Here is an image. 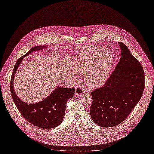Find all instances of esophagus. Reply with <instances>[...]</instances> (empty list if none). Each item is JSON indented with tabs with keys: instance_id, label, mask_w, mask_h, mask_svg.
I'll return each instance as SVG.
<instances>
[{
	"instance_id": "34e87169",
	"label": "esophagus",
	"mask_w": 154,
	"mask_h": 154,
	"mask_svg": "<svg viewBox=\"0 0 154 154\" xmlns=\"http://www.w3.org/2000/svg\"><path fill=\"white\" fill-rule=\"evenodd\" d=\"M85 91V88L84 87H83L81 85H77L75 88V93L77 95H79V96H81L82 94H84Z\"/></svg>"
}]
</instances>
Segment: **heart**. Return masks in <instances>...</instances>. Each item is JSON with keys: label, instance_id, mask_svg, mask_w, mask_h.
I'll return each instance as SVG.
<instances>
[{"label": "heart", "instance_id": "obj_1", "mask_svg": "<svg viewBox=\"0 0 154 154\" xmlns=\"http://www.w3.org/2000/svg\"><path fill=\"white\" fill-rule=\"evenodd\" d=\"M75 60V68L84 74L86 84L90 88H97L108 80L113 63L109 51L91 47L84 48Z\"/></svg>", "mask_w": 154, "mask_h": 154}]
</instances>
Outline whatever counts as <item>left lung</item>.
Wrapping results in <instances>:
<instances>
[{
	"label": "left lung",
	"mask_w": 154,
	"mask_h": 154,
	"mask_svg": "<svg viewBox=\"0 0 154 154\" xmlns=\"http://www.w3.org/2000/svg\"><path fill=\"white\" fill-rule=\"evenodd\" d=\"M121 58L104 86L92 91L91 118L108 128L122 123L139 102L145 88L142 66L128 47L119 42Z\"/></svg>",
	"instance_id": "obj_1"
}]
</instances>
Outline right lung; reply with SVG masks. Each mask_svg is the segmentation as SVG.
Segmentation results:
<instances>
[{
  "label": "right lung",
  "instance_id": "add662e5",
  "mask_svg": "<svg viewBox=\"0 0 154 154\" xmlns=\"http://www.w3.org/2000/svg\"><path fill=\"white\" fill-rule=\"evenodd\" d=\"M46 46H37L31 48L26 55L19 58L13 69L10 88L11 93L17 108L22 116L28 122L37 127L44 129H50L60 125L65 116L66 104L68 99L74 95L75 89L64 88L59 87L43 101L36 104H27L20 99L14 90L13 81L19 65L23 58L31 53L46 48Z\"/></svg>",
  "mask_w": 154,
  "mask_h": 154
}]
</instances>
